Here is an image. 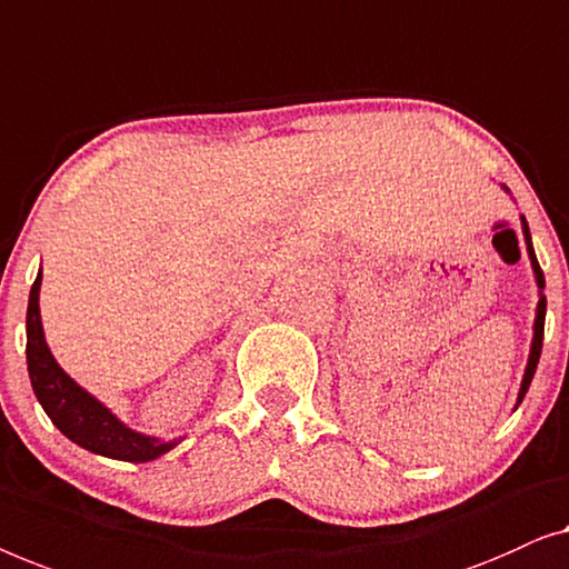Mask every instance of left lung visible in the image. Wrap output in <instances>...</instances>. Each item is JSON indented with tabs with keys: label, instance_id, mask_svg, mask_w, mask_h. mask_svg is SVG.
Here are the masks:
<instances>
[{
	"label": "left lung",
	"instance_id": "left-lung-1",
	"mask_svg": "<svg viewBox=\"0 0 569 569\" xmlns=\"http://www.w3.org/2000/svg\"><path fill=\"white\" fill-rule=\"evenodd\" d=\"M506 193L510 190L502 186ZM521 229H523V239H526V252H528V260H531V270H533V278H536V286H539V303H536V317H533V340H531V350H528V363H526V371H523V381H521V389H518V402L516 407L523 402L528 387H531V379L536 373V363H539V356H541V342H543V319H547V296H543V273L539 268V260H536V252H533V244H531V231H528V223H526V216H521Z\"/></svg>",
	"mask_w": 569,
	"mask_h": 569
}]
</instances>
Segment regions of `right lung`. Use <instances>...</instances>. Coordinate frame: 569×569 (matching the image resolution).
<instances>
[{
  "instance_id": "add662e5",
  "label": "right lung",
  "mask_w": 569,
  "mask_h": 569,
  "mask_svg": "<svg viewBox=\"0 0 569 569\" xmlns=\"http://www.w3.org/2000/svg\"><path fill=\"white\" fill-rule=\"evenodd\" d=\"M41 281L43 273L38 270V278L33 288H30L28 299V319H26V332H28V373L30 383L38 402L46 410L48 418L71 443L82 446L84 451H92L98 456H108V459L118 461H154L159 456L172 451L182 438H164L139 433V430L128 428L118 415L100 402L98 397L90 395L84 387L71 379L63 368L56 363L46 342L43 322H41Z\"/></svg>"
}]
</instances>
